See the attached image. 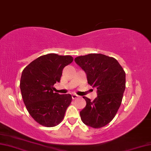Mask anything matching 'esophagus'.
Returning <instances> with one entry per match:
<instances>
[{
	"instance_id": "obj_1",
	"label": "esophagus",
	"mask_w": 151,
	"mask_h": 151,
	"mask_svg": "<svg viewBox=\"0 0 151 151\" xmlns=\"http://www.w3.org/2000/svg\"><path fill=\"white\" fill-rule=\"evenodd\" d=\"M72 99H77V98L79 97V96H78V95H76V94H72Z\"/></svg>"
}]
</instances>
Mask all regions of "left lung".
I'll return each instance as SVG.
<instances>
[{"instance_id": "1", "label": "left lung", "mask_w": 151, "mask_h": 151, "mask_svg": "<svg viewBox=\"0 0 151 151\" xmlns=\"http://www.w3.org/2000/svg\"><path fill=\"white\" fill-rule=\"evenodd\" d=\"M86 74L87 81L97 88V97L92 101L86 97V106L80 112L86 125L100 128L108 124L121 106L125 90V72L114 58L101 54H89L75 58Z\"/></svg>"}]
</instances>
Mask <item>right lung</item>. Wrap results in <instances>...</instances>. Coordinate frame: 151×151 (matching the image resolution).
I'll use <instances>...</instances> for the list:
<instances>
[{
    "label": "right lung",
    "mask_w": 151,
    "mask_h": 151,
    "mask_svg": "<svg viewBox=\"0 0 151 151\" xmlns=\"http://www.w3.org/2000/svg\"><path fill=\"white\" fill-rule=\"evenodd\" d=\"M71 56L48 54L39 56L24 69L20 80L22 97L30 115L45 127H54L64 118L70 105V94L54 93L63 69L73 61Z\"/></svg>",
    "instance_id": "add662e5"
}]
</instances>
